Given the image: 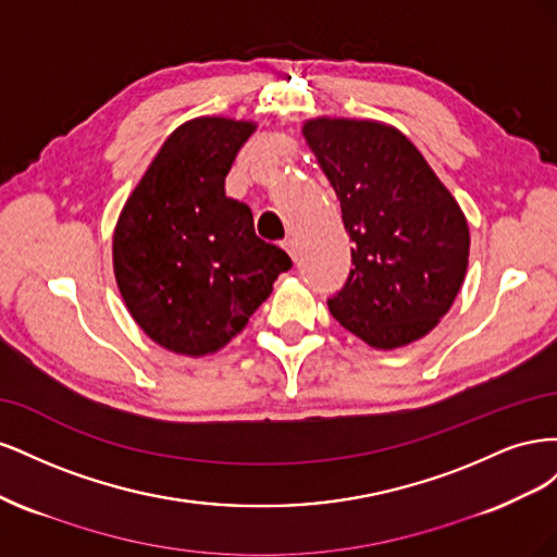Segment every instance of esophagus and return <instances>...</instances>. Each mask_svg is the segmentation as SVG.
<instances>
[{
  "label": "esophagus",
  "mask_w": 557,
  "mask_h": 557,
  "mask_svg": "<svg viewBox=\"0 0 557 557\" xmlns=\"http://www.w3.org/2000/svg\"><path fill=\"white\" fill-rule=\"evenodd\" d=\"M285 250H288V256L293 258V260H297V244H295V239H283V244H281Z\"/></svg>",
  "instance_id": "34e87169"
}]
</instances>
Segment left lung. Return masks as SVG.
<instances>
[{
	"label": "left lung",
	"instance_id": "8db88e82",
	"mask_svg": "<svg viewBox=\"0 0 557 557\" xmlns=\"http://www.w3.org/2000/svg\"><path fill=\"white\" fill-rule=\"evenodd\" d=\"M305 139L342 205L352 269L332 315L374 348L425 336L467 274V218L418 148L391 125L348 117L305 123Z\"/></svg>",
	"mask_w": 557,
	"mask_h": 557
}]
</instances>
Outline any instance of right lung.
Wrapping results in <instances>:
<instances>
[{
    "label": "right lung",
    "instance_id": "obj_1",
    "mask_svg": "<svg viewBox=\"0 0 557 557\" xmlns=\"http://www.w3.org/2000/svg\"><path fill=\"white\" fill-rule=\"evenodd\" d=\"M256 125L205 115L176 127L117 218L113 272L137 325L207 356L237 336L293 260L262 242L225 176Z\"/></svg>",
    "mask_w": 557,
    "mask_h": 557
}]
</instances>
